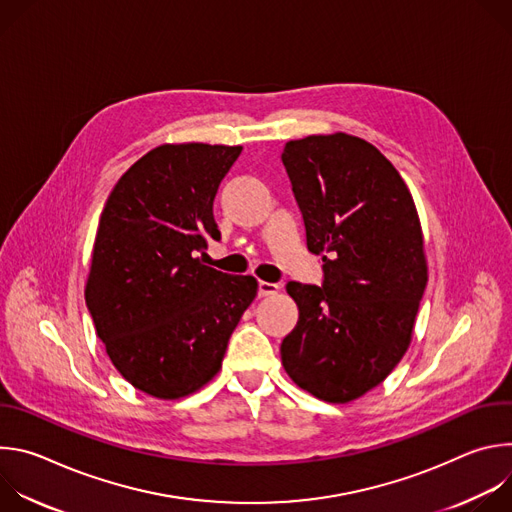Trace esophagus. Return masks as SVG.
<instances>
[{
	"label": "esophagus",
	"instance_id": "1",
	"mask_svg": "<svg viewBox=\"0 0 512 512\" xmlns=\"http://www.w3.org/2000/svg\"><path fill=\"white\" fill-rule=\"evenodd\" d=\"M277 291H279V285H277V283L259 281V296H261V298H269V296H275Z\"/></svg>",
	"mask_w": 512,
	"mask_h": 512
}]
</instances>
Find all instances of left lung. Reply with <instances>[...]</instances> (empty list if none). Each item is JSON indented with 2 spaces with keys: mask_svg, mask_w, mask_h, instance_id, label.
Returning <instances> with one entry per match:
<instances>
[{
  "mask_svg": "<svg viewBox=\"0 0 512 512\" xmlns=\"http://www.w3.org/2000/svg\"><path fill=\"white\" fill-rule=\"evenodd\" d=\"M306 245L324 281H289L300 310L281 342L283 369L328 403L381 385L409 348L427 283L413 196L373 143L348 133L287 141L283 154Z\"/></svg>",
  "mask_w": 512,
  "mask_h": 512,
  "instance_id": "1",
  "label": "left lung"
}]
</instances>
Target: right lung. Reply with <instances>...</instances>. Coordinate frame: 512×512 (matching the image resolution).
<instances>
[{
	"instance_id": "right-lung-1",
	"label": "right lung",
	"mask_w": 512,
	"mask_h": 512,
	"mask_svg": "<svg viewBox=\"0 0 512 512\" xmlns=\"http://www.w3.org/2000/svg\"><path fill=\"white\" fill-rule=\"evenodd\" d=\"M241 145L164 143L115 184L99 218L85 287L113 367L135 389L174 401L221 371L257 296L253 275L202 263L221 239L212 202Z\"/></svg>"
}]
</instances>
